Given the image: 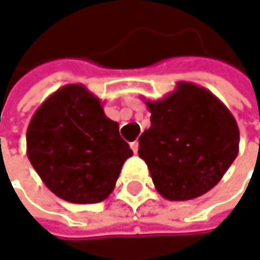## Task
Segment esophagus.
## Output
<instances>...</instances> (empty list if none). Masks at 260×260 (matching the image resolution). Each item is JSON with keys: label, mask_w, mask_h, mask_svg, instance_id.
Wrapping results in <instances>:
<instances>
[{"label": "esophagus", "mask_w": 260, "mask_h": 260, "mask_svg": "<svg viewBox=\"0 0 260 260\" xmlns=\"http://www.w3.org/2000/svg\"><path fill=\"white\" fill-rule=\"evenodd\" d=\"M138 146H140V144H138V141H137V140L131 143V149H132V152H134V153H137V152H138Z\"/></svg>", "instance_id": "1"}]
</instances>
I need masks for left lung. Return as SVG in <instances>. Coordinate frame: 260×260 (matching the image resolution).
<instances>
[{"instance_id":"left-lung-1","label":"left lung","mask_w":260,"mask_h":260,"mask_svg":"<svg viewBox=\"0 0 260 260\" xmlns=\"http://www.w3.org/2000/svg\"><path fill=\"white\" fill-rule=\"evenodd\" d=\"M144 103L152 125L138 138V154L156 190L170 201L207 193L238 154L240 129L232 113L208 89L189 82Z\"/></svg>"}]
</instances>
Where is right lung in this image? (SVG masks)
<instances>
[{
    "label": "right lung",
    "instance_id": "add662e5",
    "mask_svg": "<svg viewBox=\"0 0 260 260\" xmlns=\"http://www.w3.org/2000/svg\"><path fill=\"white\" fill-rule=\"evenodd\" d=\"M26 154L56 197L96 204L113 192L132 150L98 96L83 84H65L34 113L26 129Z\"/></svg>",
    "mask_w": 260,
    "mask_h": 260
}]
</instances>
